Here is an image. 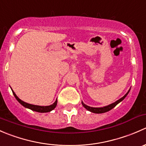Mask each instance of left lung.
Returning <instances> with one entry per match:
<instances>
[{
  "label": "left lung",
  "instance_id": "obj_1",
  "mask_svg": "<svg viewBox=\"0 0 146 146\" xmlns=\"http://www.w3.org/2000/svg\"><path fill=\"white\" fill-rule=\"evenodd\" d=\"M130 90L131 89H129V91H128V92L126 93V95H125L123 97H122L121 98H120V99L116 101L115 102L112 103V104H109V105H107V106H105V107H90V106L86 105L85 104H84L83 102H82V106H83V107H85V108L87 110L90 111V112L95 113V114H102V113H105V112H107V111H110L111 110H112V109L114 108V107H115L116 106H117L119 102H121V101H123V100H124V98H126V96H127V95L129 94Z\"/></svg>",
  "mask_w": 146,
  "mask_h": 146
}]
</instances>
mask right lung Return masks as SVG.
I'll return each mask as SVG.
<instances>
[{
	"label": "right lung",
	"instance_id": "right-lung-1",
	"mask_svg": "<svg viewBox=\"0 0 146 146\" xmlns=\"http://www.w3.org/2000/svg\"><path fill=\"white\" fill-rule=\"evenodd\" d=\"M12 90V88H11ZM12 92H13V95H14L15 98H16L18 102L20 104H21L23 107H25V108L29 109V110H32V111H37V112H40V113H46V112H49V111H52L53 110L55 109V107H56L57 105V99L56 100L54 104H51L49 106H39V105H35V104H28V103L25 102L21 100L16 95V94L15 93L14 91L12 90Z\"/></svg>",
	"mask_w": 146,
	"mask_h": 146
}]
</instances>
